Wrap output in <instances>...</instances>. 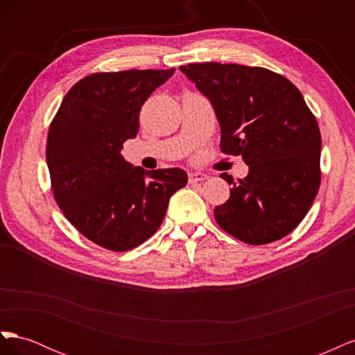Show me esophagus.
<instances>
[{
	"instance_id": "34e87169",
	"label": "esophagus",
	"mask_w": 355,
	"mask_h": 355,
	"mask_svg": "<svg viewBox=\"0 0 355 355\" xmlns=\"http://www.w3.org/2000/svg\"><path fill=\"white\" fill-rule=\"evenodd\" d=\"M206 179H207V175L200 173V171H191V173H188L189 184H196V182H202Z\"/></svg>"
}]
</instances>
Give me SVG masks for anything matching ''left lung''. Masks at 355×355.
<instances>
[{
  "mask_svg": "<svg viewBox=\"0 0 355 355\" xmlns=\"http://www.w3.org/2000/svg\"><path fill=\"white\" fill-rule=\"evenodd\" d=\"M180 71L209 98L220 151L241 155L249 175L214 209L219 227L247 244L286 237L306 216L321 180V135L296 85L283 75L235 63H191Z\"/></svg>",
  "mask_w": 355,
  "mask_h": 355,
  "instance_id": "left-lung-1",
  "label": "left lung"
}]
</instances>
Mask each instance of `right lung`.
<instances>
[{
  "label": "right lung",
  "mask_w": 355,
  "mask_h": 355,
  "mask_svg": "<svg viewBox=\"0 0 355 355\" xmlns=\"http://www.w3.org/2000/svg\"><path fill=\"white\" fill-rule=\"evenodd\" d=\"M171 69L96 72L63 98L47 136L53 196L85 239L112 252L132 250L157 232L168 200L188 182L182 168L146 171L123 158L139 132V112Z\"/></svg>",
  "instance_id": "add662e5"
}]
</instances>
